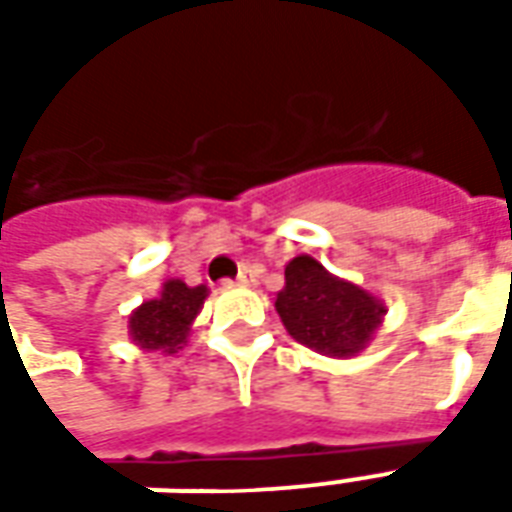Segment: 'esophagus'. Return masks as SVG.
I'll return each mask as SVG.
<instances>
[{
  "instance_id": "esophagus-1",
  "label": "esophagus",
  "mask_w": 512,
  "mask_h": 512,
  "mask_svg": "<svg viewBox=\"0 0 512 512\" xmlns=\"http://www.w3.org/2000/svg\"><path fill=\"white\" fill-rule=\"evenodd\" d=\"M238 285H255L257 282V274H255V268H249L244 266L241 271H238V279H235Z\"/></svg>"
}]
</instances>
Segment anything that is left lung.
Instances as JSON below:
<instances>
[{"mask_svg": "<svg viewBox=\"0 0 512 512\" xmlns=\"http://www.w3.org/2000/svg\"><path fill=\"white\" fill-rule=\"evenodd\" d=\"M277 312L296 343L326 356H356L384 321V304L367 290L332 277L310 255L285 266Z\"/></svg>", "mask_w": 512, "mask_h": 512, "instance_id": "obj_1", "label": "left lung"}]
</instances>
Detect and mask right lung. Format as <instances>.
<instances>
[{"mask_svg": "<svg viewBox=\"0 0 512 512\" xmlns=\"http://www.w3.org/2000/svg\"><path fill=\"white\" fill-rule=\"evenodd\" d=\"M208 296L205 285L189 288L180 279L164 282V290L158 299L145 301L139 310L131 315L128 329L136 345L147 351H161V354H175L186 343L191 321L202 310V301Z\"/></svg>", "mask_w": 512, "mask_h": 512, "instance_id": "right-lung-1", "label": "right lung"}]
</instances>
